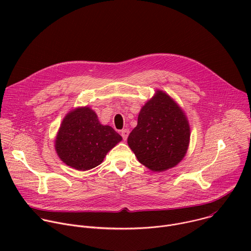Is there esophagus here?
I'll return each mask as SVG.
<instances>
[{
    "mask_svg": "<svg viewBox=\"0 0 251 251\" xmlns=\"http://www.w3.org/2000/svg\"><path fill=\"white\" fill-rule=\"evenodd\" d=\"M129 133H130V131L128 129H124V130L121 131V136H122L123 140H127V138L129 136Z\"/></svg>",
    "mask_w": 251,
    "mask_h": 251,
    "instance_id": "1",
    "label": "esophagus"
}]
</instances>
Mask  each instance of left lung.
I'll list each match as a JSON object with an SVG mask.
<instances>
[{
  "mask_svg": "<svg viewBox=\"0 0 251 251\" xmlns=\"http://www.w3.org/2000/svg\"><path fill=\"white\" fill-rule=\"evenodd\" d=\"M189 142L190 126L186 115L162 91L143 106L138 124L128 137V145L138 161L156 172L180 163Z\"/></svg>",
  "mask_w": 251,
  "mask_h": 251,
  "instance_id": "8db88e82",
  "label": "left lung"
}]
</instances>
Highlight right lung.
<instances>
[{"label": "right lung", "instance_id": "obj_1", "mask_svg": "<svg viewBox=\"0 0 251 251\" xmlns=\"http://www.w3.org/2000/svg\"><path fill=\"white\" fill-rule=\"evenodd\" d=\"M122 137L110 126L99 123L97 115L88 107L71 111L63 119L55 140L59 158L78 171L100 165L105 155Z\"/></svg>", "mask_w": 251, "mask_h": 251}]
</instances>
